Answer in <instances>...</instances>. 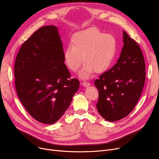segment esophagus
Here are the masks:
<instances>
[{"instance_id": "34e87169", "label": "esophagus", "mask_w": 159, "mask_h": 159, "mask_svg": "<svg viewBox=\"0 0 159 159\" xmlns=\"http://www.w3.org/2000/svg\"><path fill=\"white\" fill-rule=\"evenodd\" d=\"M81 85H83V86L84 87H88L90 85V84L89 83V82H87V81H83L81 83Z\"/></svg>"}]
</instances>
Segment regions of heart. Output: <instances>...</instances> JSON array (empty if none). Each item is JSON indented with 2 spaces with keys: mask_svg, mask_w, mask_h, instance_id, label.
I'll return each instance as SVG.
<instances>
[{
  "mask_svg": "<svg viewBox=\"0 0 159 159\" xmlns=\"http://www.w3.org/2000/svg\"><path fill=\"white\" fill-rule=\"evenodd\" d=\"M117 42L111 34H105L95 27L75 34L71 45L64 52V61L67 68L77 72L82 62L85 63L79 75L87 79L94 72L105 71L116 56Z\"/></svg>",
  "mask_w": 159,
  "mask_h": 159,
  "instance_id": "heart-1",
  "label": "heart"
}]
</instances>
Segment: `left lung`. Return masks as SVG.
<instances>
[{"instance_id":"obj_1","label":"left lung","mask_w":159,"mask_h":159,"mask_svg":"<svg viewBox=\"0 0 159 159\" xmlns=\"http://www.w3.org/2000/svg\"><path fill=\"white\" fill-rule=\"evenodd\" d=\"M124 46L116 64L95 81L97 109L107 121L121 120L132 111L145 81V64L139 45L123 31Z\"/></svg>"}]
</instances>
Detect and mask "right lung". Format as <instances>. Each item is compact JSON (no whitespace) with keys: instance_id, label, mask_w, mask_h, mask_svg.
Listing matches in <instances>:
<instances>
[{"instance_id":"1","label":"right lung","mask_w":159,"mask_h":159,"mask_svg":"<svg viewBox=\"0 0 159 159\" xmlns=\"http://www.w3.org/2000/svg\"><path fill=\"white\" fill-rule=\"evenodd\" d=\"M14 77L18 96L33 118L46 124L61 118L80 81L70 78L57 27H42L23 43L16 58Z\"/></svg>"}]
</instances>
